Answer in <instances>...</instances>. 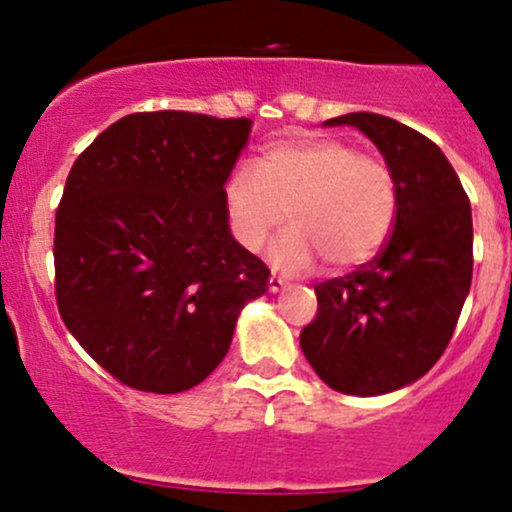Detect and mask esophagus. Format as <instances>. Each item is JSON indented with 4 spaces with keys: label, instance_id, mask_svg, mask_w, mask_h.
Instances as JSON below:
<instances>
[{
    "label": "esophagus",
    "instance_id": "esophagus-1",
    "mask_svg": "<svg viewBox=\"0 0 512 512\" xmlns=\"http://www.w3.org/2000/svg\"><path fill=\"white\" fill-rule=\"evenodd\" d=\"M267 286H269V291H272V293H276V291H281V289H284V279H281V276H276V274H272V276H269V281H267Z\"/></svg>",
    "mask_w": 512,
    "mask_h": 512
}]
</instances>
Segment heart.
<instances>
[{
    "label": "heart",
    "mask_w": 512,
    "mask_h": 512,
    "mask_svg": "<svg viewBox=\"0 0 512 512\" xmlns=\"http://www.w3.org/2000/svg\"><path fill=\"white\" fill-rule=\"evenodd\" d=\"M233 238L257 252L281 228L272 248L284 272H308L317 260L354 269L383 248L397 216L395 175L378 156L358 154L334 137H291L269 144L257 168L240 166L223 185Z\"/></svg>",
    "instance_id": "obj_1"
}]
</instances>
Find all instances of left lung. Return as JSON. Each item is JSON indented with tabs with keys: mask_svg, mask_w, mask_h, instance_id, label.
<instances>
[{
	"mask_svg": "<svg viewBox=\"0 0 512 512\" xmlns=\"http://www.w3.org/2000/svg\"><path fill=\"white\" fill-rule=\"evenodd\" d=\"M395 175L397 216L375 260L315 286L301 349L322 383L373 397L414 383L450 344L472 286V207L431 139L392 117L349 113Z\"/></svg>",
	"mask_w": 512,
	"mask_h": 512,
	"instance_id": "left-lung-1",
	"label": "left lung"
}]
</instances>
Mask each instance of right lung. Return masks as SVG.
<instances>
[{
	"mask_svg": "<svg viewBox=\"0 0 512 512\" xmlns=\"http://www.w3.org/2000/svg\"><path fill=\"white\" fill-rule=\"evenodd\" d=\"M248 134V117L132 113L69 170L55 214L57 308L122 385H199L228 354L243 305L267 291V264L223 211Z\"/></svg>",
	"mask_w": 512,
	"mask_h": 512,
	"instance_id": "right-lung-1",
	"label": "right lung"
}]
</instances>
